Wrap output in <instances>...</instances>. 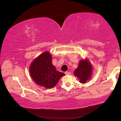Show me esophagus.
Returning <instances> with one entry per match:
<instances>
[{
	"label": "esophagus",
	"instance_id": "obj_1",
	"mask_svg": "<svg viewBox=\"0 0 121 121\" xmlns=\"http://www.w3.org/2000/svg\"><path fill=\"white\" fill-rule=\"evenodd\" d=\"M65 74L66 75H70V73L69 71H66V72H65Z\"/></svg>",
	"mask_w": 121,
	"mask_h": 121
}]
</instances>
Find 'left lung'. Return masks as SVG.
Listing matches in <instances>:
<instances>
[{
    "label": "left lung",
    "mask_w": 121,
    "mask_h": 121,
    "mask_svg": "<svg viewBox=\"0 0 121 121\" xmlns=\"http://www.w3.org/2000/svg\"><path fill=\"white\" fill-rule=\"evenodd\" d=\"M92 70V63L89 59L86 58L79 61L78 66L75 69L73 74L79 79V82L85 83L87 81L91 79Z\"/></svg>",
    "instance_id": "obj_1"
}]
</instances>
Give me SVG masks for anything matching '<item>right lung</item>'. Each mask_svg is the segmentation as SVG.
Returning <instances> with one entry per match:
<instances>
[{
    "mask_svg": "<svg viewBox=\"0 0 121 121\" xmlns=\"http://www.w3.org/2000/svg\"><path fill=\"white\" fill-rule=\"evenodd\" d=\"M52 56L48 51L40 54L32 61L29 67L30 75L37 84L51 89L58 83L64 73L56 70L52 63Z\"/></svg>",
    "mask_w": 121,
    "mask_h": 121,
    "instance_id": "right-lung-1",
    "label": "right lung"
}]
</instances>
